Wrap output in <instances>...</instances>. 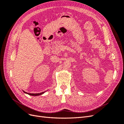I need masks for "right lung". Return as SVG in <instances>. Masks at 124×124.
<instances>
[{
	"label": "right lung",
	"mask_w": 124,
	"mask_h": 124,
	"mask_svg": "<svg viewBox=\"0 0 124 124\" xmlns=\"http://www.w3.org/2000/svg\"><path fill=\"white\" fill-rule=\"evenodd\" d=\"M23 91V92H24V93H27V94H28V95H31V96H37L41 95H42L43 93H44L45 92H46V91H45V92H42V93H26V92H24V91Z\"/></svg>",
	"instance_id": "add662e5"
}]
</instances>
